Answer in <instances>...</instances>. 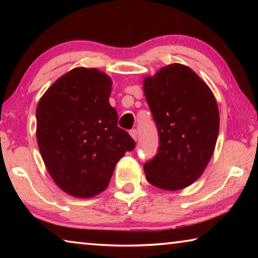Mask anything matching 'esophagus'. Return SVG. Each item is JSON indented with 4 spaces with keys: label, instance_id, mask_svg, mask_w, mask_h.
<instances>
[{
    "label": "esophagus",
    "instance_id": "1",
    "mask_svg": "<svg viewBox=\"0 0 258 258\" xmlns=\"http://www.w3.org/2000/svg\"><path fill=\"white\" fill-rule=\"evenodd\" d=\"M130 135L132 137V139L134 140V141H137L138 139V131L137 130H131L130 131Z\"/></svg>",
    "mask_w": 258,
    "mask_h": 258
}]
</instances>
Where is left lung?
<instances>
[{
  "label": "left lung",
  "mask_w": 258,
  "mask_h": 258,
  "mask_svg": "<svg viewBox=\"0 0 258 258\" xmlns=\"http://www.w3.org/2000/svg\"><path fill=\"white\" fill-rule=\"evenodd\" d=\"M156 121L159 148L145 164L147 181L163 190L184 189L211 160L220 131V112L209 86L191 68L172 63L143 80Z\"/></svg>",
  "instance_id": "left-lung-1"
}]
</instances>
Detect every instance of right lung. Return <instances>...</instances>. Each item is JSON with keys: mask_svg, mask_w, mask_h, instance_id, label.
I'll use <instances>...</instances> for the list:
<instances>
[{"mask_svg": "<svg viewBox=\"0 0 258 258\" xmlns=\"http://www.w3.org/2000/svg\"><path fill=\"white\" fill-rule=\"evenodd\" d=\"M111 85L99 69L77 67L59 77L37 104L43 161L55 184L73 197L92 198L106 190L116 164L135 147L117 126Z\"/></svg>", "mask_w": 258, "mask_h": 258, "instance_id": "right-lung-1", "label": "right lung"}]
</instances>
